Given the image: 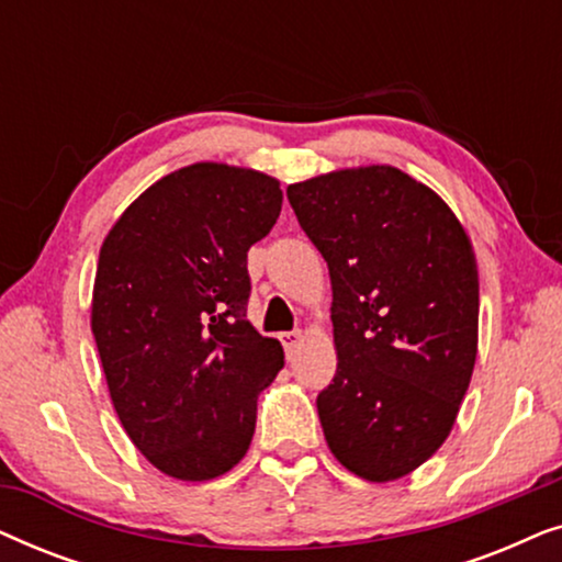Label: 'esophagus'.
Returning <instances> with one entry per match:
<instances>
[{
	"label": "esophagus",
	"instance_id": "34e87169",
	"mask_svg": "<svg viewBox=\"0 0 562 562\" xmlns=\"http://www.w3.org/2000/svg\"><path fill=\"white\" fill-rule=\"evenodd\" d=\"M279 340L283 342V350H286V356L291 358V356H294V350L299 348V345H302L304 335L299 333V329H291V333H281Z\"/></svg>",
	"mask_w": 562,
	"mask_h": 562
}]
</instances>
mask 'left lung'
I'll return each mask as SVG.
<instances>
[{
    "mask_svg": "<svg viewBox=\"0 0 562 562\" xmlns=\"http://www.w3.org/2000/svg\"><path fill=\"white\" fill-rule=\"evenodd\" d=\"M286 196L333 283L337 373L317 396L327 448L371 483L448 440L479 352V266L440 194L394 166L340 168Z\"/></svg>",
    "mask_w": 562,
    "mask_h": 562,
    "instance_id": "obj_1",
    "label": "left lung"
}]
</instances>
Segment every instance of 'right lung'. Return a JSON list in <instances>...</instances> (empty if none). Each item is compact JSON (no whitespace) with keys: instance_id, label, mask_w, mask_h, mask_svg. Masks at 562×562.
<instances>
[{"instance_id":"1","label":"right lung","mask_w":562,"mask_h":562,"mask_svg":"<svg viewBox=\"0 0 562 562\" xmlns=\"http://www.w3.org/2000/svg\"><path fill=\"white\" fill-rule=\"evenodd\" d=\"M281 183L252 168L183 166L106 233L91 333L125 432L150 465L202 483L240 463L283 348L245 319L248 250L271 233Z\"/></svg>"}]
</instances>
